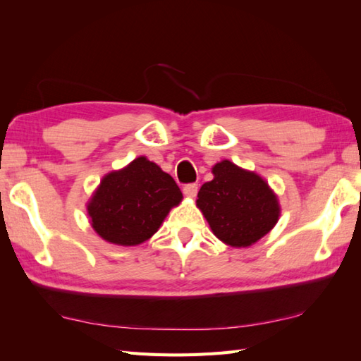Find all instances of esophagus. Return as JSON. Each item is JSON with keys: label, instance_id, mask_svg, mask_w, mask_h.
Masks as SVG:
<instances>
[{"label": "esophagus", "instance_id": "34e87169", "mask_svg": "<svg viewBox=\"0 0 361 361\" xmlns=\"http://www.w3.org/2000/svg\"><path fill=\"white\" fill-rule=\"evenodd\" d=\"M197 192H198V185H195V183H189V185L183 186V194L189 198H194Z\"/></svg>", "mask_w": 361, "mask_h": 361}]
</instances>
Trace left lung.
Listing matches in <instances>:
<instances>
[{
    "label": "left lung",
    "mask_w": 361,
    "mask_h": 361,
    "mask_svg": "<svg viewBox=\"0 0 361 361\" xmlns=\"http://www.w3.org/2000/svg\"><path fill=\"white\" fill-rule=\"evenodd\" d=\"M212 175L198 190L197 206L217 239L245 248L271 231L281 208L262 176L228 159L214 166Z\"/></svg>",
    "instance_id": "left-lung-1"
}]
</instances>
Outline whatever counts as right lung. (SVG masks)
Masks as SVG:
<instances>
[{
  "label": "right lung",
  "instance_id": "obj_1",
  "mask_svg": "<svg viewBox=\"0 0 361 361\" xmlns=\"http://www.w3.org/2000/svg\"><path fill=\"white\" fill-rule=\"evenodd\" d=\"M183 194L169 173L145 157L106 173L88 202L91 226L104 240L135 247L158 231Z\"/></svg>",
  "mask_w": 361,
  "mask_h": 361
}]
</instances>
